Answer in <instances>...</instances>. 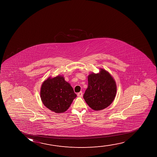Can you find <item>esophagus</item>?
Segmentation results:
<instances>
[{
    "label": "esophagus",
    "instance_id": "1",
    "mask_svg": "<svg viewBox=\"0 0 157 157\" xmlns=\"http://www.w3.org/2000/svg\"><path fill=\"white\" fill-rule=\"evenodd\" d=\"M77 95L78 97H82V92H80L78 93Z\"/></svg>",
    "mask_w": 157,
    "mask_h": 157
}]
</instances>
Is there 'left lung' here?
Returning <instances> with one entry per match:
<instances>
[{
  "instance_id": "8db88e82",
  "label": "left lung",
  "mask_w": 157,
  "mask_h": 157,
  "mask_svg": "<svg viewBox=\"0 0 157 157\" xmlns=\"http://www.w3.org/2000/svg\"><path fill=\"white\" fill-rule=\"evenodd\" d=\"M116 82L110 73L100 69L99 73H92L88 76V87L84 99L90 107L100 110L107 107L114 101L116 95Z\"/></svg>"
}]
</instances>
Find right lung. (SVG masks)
I'll return each mask as SVG.
<instances>
[{"label": "right lung", "instance_id": "add662e5", "mask_svg": "<svg viewBox=\"0 0 157 157\" xmlns=\"http://www.w3.org/2000/svg\"><path fill=\"white\" fill-rule=\"evenodd\" d=\"M40 95L43 105L56 113L67 111L77 97L70 84L60 75L48 78L43 82Z\"/></svg>", "mask_w": 157, "mask_h": 157}]
</instances>
